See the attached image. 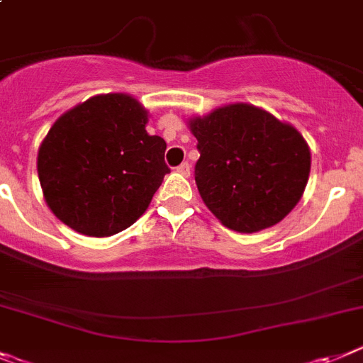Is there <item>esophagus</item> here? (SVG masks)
Segmentation results:
<instances>
[{
	"instance_id": "1",
	"label": "esophagus",
	"mask_w": 363,
	"mask_h": 363,
	"mask_svg": "<svg viewBox=\"0 0 363 363\" xmlns=\"http://www.w3.org/2000/svg\"><path fill=\"white\" fill-rule=\"evenodd\" d=\"M190 169H191L190 162H182L177 166V172L182 173V175H190Z\"/></svg>"
}]
</instances>
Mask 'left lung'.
Returning a JSON list of instances; mask_svg holds the SVG:
<instances>
[{"mask_svg": "<svg viewBox=\"0 0 363 363\" xmlns=\"http://www.w3.org/2000/svg\"><path fill=\"white\" fill-rule=\"evenodd\" d=\"M201 157L195 182L210 212L230 230L252 234L291 213L311 172V150L291 124L250 104L195 116Z\"/></svg>", "mask_w": 363, "mask_h": 363, "instance_id": "8db88e82", "label": "left lung"}]
</instances>
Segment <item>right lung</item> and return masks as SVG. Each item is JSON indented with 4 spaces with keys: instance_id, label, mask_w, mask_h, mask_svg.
<instances>
[{
    "instance_id": "right-lung-1",
    "label": "right lung",
    "mask_w": 363,
    "mask_h": 363,
    "mask_svg": "<svg viewBox=\"0 0 363 363\" xmlns=\"http://www.w3.org/2000/svg\"><path fill=\"white\" fill-rule=\"evenodd\" d=\"M133 96L99 94L60 116L38 151V177L56 217L78 234L115 235L146 212L169 168Z\"/></svg>"
}]
</instances>
